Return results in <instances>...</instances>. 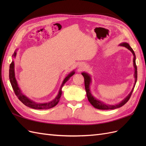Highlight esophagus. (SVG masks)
<instances>
[{
  "mask_svg": "<svg viewBox=\"0 0 146 146\" xmlns=\"http://www.w3.org/2000/svg\"><path fill=\"white\" fill-rule=\"evenodd\" d=\"M80 66V69H82V68H84L85 67V65L84 64H80V66Z\"/></svg>",
  "mask_w": 146,
  "mask_h": 146,
  "instance_id": "obj_1",
  "label": "esophagus"
}]
</instances>
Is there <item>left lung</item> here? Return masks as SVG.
I'll return each mask as SVG.
<instances>
[{"label": "left lung", "mask_w": 146, "mask_h": 146, "mask_svg": "<svg viewBox=\"0 0 146 146\" xmlns=\"http://www.w3.org/2000/svg\"><path fill=\"white\" fill-rule=\"evenodd\" d=\"M119 45L127 48L128 49L131 51L132 54L133 55V56H134L133 57V66L135 68V74H134L135 83H134L133 87V88H132V90H131V92L129 94V95H128L124 99H123L120 103H119L116 105H108V104L104 103L103 102H102L98 99H97L96 98H94L93 96H92V94H91V90H90V84L92 82L91 76L89 74H88L85 72H83L82 73V75L83 76L84 79H85V90H86V96H87L88 99V100H89L90 104L92 106H93L94 108H96L97 109H99V110H114V109L121 107L122 106L125 105L127 102L128 100L130 99V96L132 94V92H133L134 88L135 86L136 83L137 81V67L136 65L135 54L133 50L132 49V48L130 46V45L128 43L123 42V43L120 44Z\"/></svg>", "instance_id": "8db88e82"}]
</instances>
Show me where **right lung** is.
<instances>
[{"instance_id":"right-lung-1","label":"right lung","mask_w":146,"mask_h":146,"mask_svg":"<svg viewBox=\"0 0 146 146\" xmlns=\"http://www.w3.org/2000/svg\"><path fill=\"white\" fill-rule=\"evenodd\" d=\"M16 50L14 52V54H13L12 57L13 58H16ZM75 74L74 70H72V72H70L67 76L65 77L64 80L61 84V87L60 88V90L58 92V94H57L56 98L52 100V101L49 102H45V103H38L28 98L27 96H25L24 94H23L21 89L19 88L18 84H17V80L15 77V62L14 60H12V62L10 64V69H9V78L10 81L11 83V85L12 86V88L13 90L15 91V93L16 96L18 98L19 100L22 103L24 104L25 106H27L28 107H30L33 109H36V110H46L49 109L51 108H53L55 106H56L58 103L59 102L60 98L61 96V94H62V88L63 85L65 84V83L69 80L70 77H71L73 75Z\"/></svg>"}]
</instances>
